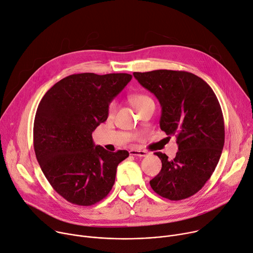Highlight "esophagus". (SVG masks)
<instances>
[{
    "instance_id": "esophagus-1",
    "label": "esophagus",
    "mask_w": 253,
    "mask_h": 253,
    "mask_svg": "<svg viewBox=\"0 0 253 253\" xmlns=\"http://www.w3.org/2000/svg\"><path fill=\"white\" fill-rule=\"evenodd\" d=\"M149 153L145 150H129V155H132V156H139V157H146Z\"/></svg>"
}]
</instances>
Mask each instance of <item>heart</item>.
I'll return each mask as SVG.
<instances>
[{
	"instance_id": "heart-1",
	"label": "heart",
	"mask_w": 253,
	"mask_h": 253,
	"mask_svg": "<svg viewBox=\"0 0 253 253\" xmlns=\"http://www.w3.org/2000/svg\"><path fill=\"white\" fill-rule=\"evenodd\" d=\"M130 100H131L132 105L134 106V108L137 109V110H138L139 108L145 106V105L148 104V103L154 102L153 99L151 98V97L148 96V95H146V94H134V95H132V96L130 97ZM115 107H116V102L113 100V101H111V102L109 103V105H108V109H107L108 114L113 113V111L115 110Z\"/></svg>"
}]
</instances>
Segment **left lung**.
Masks as SVG:
<instances>
[{
  "mask_svg": "<svg viewBox=\"0 0 253 253\" xmlns=\"http://www.w3.org/2000/svg\"><path fill=\"white\" fill-rule=\"evenodd\" d=\"M139 83L157 97L160 127L175 135L178 152L169 160L156 152L162 168L150 185L170 201L187 199L203 188L215 171L225 142L223 112L216 94L202 78L184 71L134 72Z\"/></svg>",
  "mask_w": 253,
  "mask_h": 253,
  "instance_id": "obj_1",
  "label": "left lung"
}]
</instances>
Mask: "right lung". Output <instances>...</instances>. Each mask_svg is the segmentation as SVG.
I'll return each mask as SVG.
<instances>
[{
	"mask_svg": "<svg viewBox=\"0 0 253 253\" xmlns=\"http://www.w3.org/2000/svg\"><path fill=\"white\" fill-rule=\"evenodd\" d=\"M129 74L82 73L55 83L37 107L33 126L36 159L52 188L69 203L92 206L111 190L118 165L128 152L95 146L92 131L108 105L131 80Z\"/></svg>",
	"mask_w": 253,
	"mask_h": 253,
	"instance_id": "1",
	"label": "right lung"
}]
</instances>
